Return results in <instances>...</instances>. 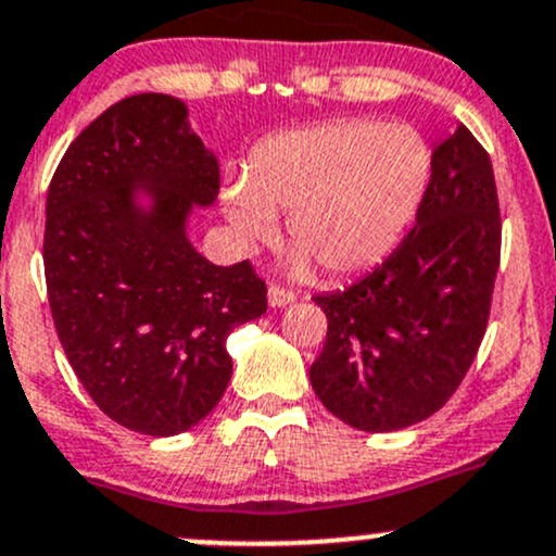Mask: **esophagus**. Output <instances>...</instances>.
<instances>
[{
  "label": "esophagus",
  "mask_w": 556,
  "mask_h": 556,
  "mask_svg": "<svg viewBox=\"0 0 556 556\" xmlns=\"http://www.w3.org/2000/svg\"><path fill=\"white\" fill-rule=\"evenodd\" d=\"M295 298H298V295L293 293V290L282 288V285H271V288H268V303H271L274 308L288 306V303H293Z\"/></svg>",
  "instance_id": "34e87169"
}]
</instances>
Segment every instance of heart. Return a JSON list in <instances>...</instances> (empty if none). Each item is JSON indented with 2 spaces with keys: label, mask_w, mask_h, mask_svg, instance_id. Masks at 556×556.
<instances>
[{
  "label": "heart",
  "mask_w": 556,
  "mask_h": 556,
  "mask_svg": "<svg viewBox=\"0 0 556 556\" xmlns=\"http://www.w3.org/2000/svg\"><path fill=\"white\" fill-rule=\"evenodd\" d=\"M429 178L431 149L418 130L356 116L261 143L248 184L233 180L224 207L244 242H268L277 213H288L295 271L314 261L330 277H352L396 248Z\"/></svg>",
  "instance_id": "1"
}]
</instances>
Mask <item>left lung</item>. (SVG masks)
Returning <instances> with one entry per match:
<instances>
[{"label":"left lung","instance_id":"1","mask_svg":"<svg viewBox=\"0 0 556 556\" xmlns=\"http://www.w3.org/2000/svg\"><path fill=\"white\" fill-rule=\"evenodd\" d=\"M501 263L493 165L464 125L431 154L416 226L367 277L314 295L327 317L308 370L323 405L362 431H396L455 394L488 327Z\"/></svg>","mask_w":556,"mask_h":556}]
</instances>
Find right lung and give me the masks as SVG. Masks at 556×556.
<instances>
[{"instance_id":"right-lung-1","label":"right lung","mask_w":556,"mask_h":556,"mask_svg":"<svg viewBox=\"0 0 556 556\" xmlns=\"http://www.w3.org/2000/svg\"><path fill=\"white\" fill-rule=\"evenodd\" d=\"M152 197L140 208L135 191ZM218 160L184 101L140 92L85 127L50 180L45 279L52 323L98 407L130 431L173 437L218 405L226 338L266 312L253 263L215 266L186 237L215 202Z\"/></svg>"}]
</instances>
